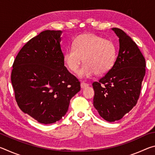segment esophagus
I'll return each instance as SVG.
<instances>
[{"mask_svg": "<svg viewBox=\"0 0 155 155\" xmlns=\"http://www.w3.org/2000/svg\"><path fill=\"white\" fill-rule=\"evenodd\" d=\"M89 86V84L87 83H85V82H82L81 83V87L82 89L85 88V87H87Z\"/></svg>", "mask_w": 155, "mask_h": 155, "instance_id": "34e87169", "label": "esophagus"}]
</instances>
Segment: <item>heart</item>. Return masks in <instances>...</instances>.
I'll list each match as a JSON object with an SVG mask.
<instances>
[{"mask_svg":"<svg viewBox=\"0 0 155 155\" xmlns=\"http://www.w3.org/2000/svg\"><path fill=\"white\" fill-rule=\"evenodd\" d=\"M115 59V44L92 33L78 36L64 56L67 67L74 73L78 72L84 59L85 64L80 72L82 77L105 74L114 66Z\"/></svg>","mask_w":155,"mask_h":155,"instance_id":"1","label":"heart"}]
</instances>
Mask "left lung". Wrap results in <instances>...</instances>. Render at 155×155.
Returning <instances> with one entry per match:
<instances>
[{
  "label": "left lung",
  "mask_w": 155,
  "mask_h": 155,
  "mask_svg": "<svg viewBox=\"0 0 155 155\" xmlns=\"http://www.w3.org/2000/svg\"><path fill=\"white\" fill-rule=\"evenodd\" d=\"M119 38L120 50L114 65L94 82V106L110 122L122 119L137 103L146 74V60L136 43L124 31L113 28Z\"/></svg>",
  "instance_id": "8db88e82"
}]
</instances>
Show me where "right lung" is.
Here are the masks:
<instances>
[{
	"label": "right lung",
	"mask_w": 155,
	"mask_h": 155,
	"mask_svg": "<svg viewBox=\"0 0 155 155\" xmlns=\"http://www.w3.org/2000/svg\"><path fill=\"white\" fill-rule=\"evenodd\" d=\"M61 31H42L21 48L13 64L12 83L22 111L41 124L62 118L81 90L64 65Z\"/></svg>",
	"instance_id": "right-lung-1"
}]
</instances>
